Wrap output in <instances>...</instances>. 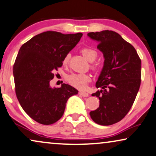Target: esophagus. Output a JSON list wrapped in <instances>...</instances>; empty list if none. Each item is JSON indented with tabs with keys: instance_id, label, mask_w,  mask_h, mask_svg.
<instances>
[{
	"instance_id": "34e87169",
	"label": "esophagus",
	"mask_w": 156,
	"mask_h": 156,
	"mask_svg": "<svg viewBox=\"0 0 156 156\" xmlns=\"http://www.w3.org/2000/svg\"><path fill=\"white\" fill-rule=\"evenodd\" d=\"M79 94L80 95H82L83 97H88V93L86 92H79Z\"/></svg>"
}]
</instances>
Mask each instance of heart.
I'll return each mask as SVG.
<instances>
[{
    "mask_svg": "<svg viewBox=\"0 0 156 156\" xmlns=\"http://www.w3.org/2000/svg\"><path fill=\"white\" fill-rule=\"evenodd\" d=\"M83 55L88 60V61L93 62L96 59L98 53L94 49L91 48H83L81 50ZM70 54H67L64 57L63 63V64H67L70 59ZM91 80L90 76L88 74H71L68 76L67 81L75 88L79 90H85L87 87V84Z\"/></svg>",
    "mask_w": 156,
    "mask_h": 156,
    "instance_id": "1",
    "label": "heart"
}]
</instances>
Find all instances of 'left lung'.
Returning <instances> with one entry per match:
<instances>
[{
	"mask_svg": "<svg viewBox=\"0 0 156 156\" xmlns=\"http://www.w3.org/2000/svg\"><path fill=\"white\" fill-rule=\"evenodd\" d=\"M98 42L104 63L95 83L100 90L93 93L100 105L90 112V118L101 126H110L121 120L133 104L140 86L141 61L131 44L112 30L88 33Z\"/></svg>",
	"mask_w": 156,
	"mask_h": 156,
	"instance_id": "obj_1",
	"label": "left lung"
}]
</instances>
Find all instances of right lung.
I'll return each instance as SVG.
<instances>
[{
  "mask_svg": "<svg viewBox=\"0 0 156 156\" xmlns=\"http://www.w3.org/2000/svg\"><path fill=\"white\" fill-rule=\"evenodd\" d=\"M83 36L46 31L20 47L13 66L16 93L24 111L36 122L51 125L64 113L68 99L78 91L68 84L52 88L53 71Z\"/></svg>",
  "mask_w": 156,
  "mask_h": 156,
  "instance_id": "1",
  "label": "right lung"
}]
</instances>
